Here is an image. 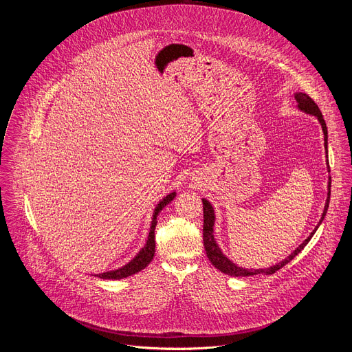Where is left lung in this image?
I'll return each instance as SVG.
<instances>
[{
  "label": "left lung",
  "instance_id": "1",
  "mask_svg": "<svg viewBox=\"0 0 352 352\" xmlns=\"http://www.w3.org/2000/svg\"><path fill=\"white\" fill-rule=\"evenodd\" d=\"M294 98L297 100V107L298 110L307 113V114H311V116H315L320 127H322V131H323V135H324V151H326V166H327V171L330 173V167H329V159H327V127H326V123L323 120V116L318 107V104L304 92H296L294 94ZM330 184H331V178L329 177V182H327V197H326V203H324V208H323V212H322V217L318 222V225L314 228V230L309 233V236L293 252L290 253L285 260H282L280 263L272 265V267H268V268H260V270H253V268H242L239 265H236L235 263H232L222 252L221 249L218 248L215 239H214V223H215V212H214V208L211 206V203L207 200V199H201L203 201V243H204V249H206V253H207V257L210 260V263L217 268L221 272L229 275V276H235V278H243V276H253V275H260V274H264V275H272L275 274L278 270H280L282 267H285L287 263H290L307 245L308 242L311 241V238L314 236V233L316 232V229L319 228V225L322 223L326 212H327V207H329V200H330Z\"/></svg>",
  "mask_w": 352,
  "mask_h": 352
}]
</instances>
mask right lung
I'll use <instances>...</instances> for the list:
<instances>
[{
	"instance_id": "right-lung-1",
	"label": "right lung",
	"mask_w": 352,
	"mask_h": 352,
	"mask_svg": "<svg viewBox=\"0 0 352 352\" xmlns=\"http://www.w3.org/2000/svg\"><path fill=\"white\" fill-rule=\"evenodd\" d=\"M175 192H171L168 193L167 196H164L159 203L157 206L155 207L153 210V215H152V223H151V229H149V235H148V241L145 243V246L140 250V253L130 261L127 263L124 267L122 268H117V270H113V271H107V272H102V274H96L95 276L100 278V279H124V278H129L140 271H142L144 268H146L151 261L153 260V256H155V248H156V243H155V228H156V223H157V215L160 214V211L174 200L175 197Z\"/></svg>"
}]
</instances>
